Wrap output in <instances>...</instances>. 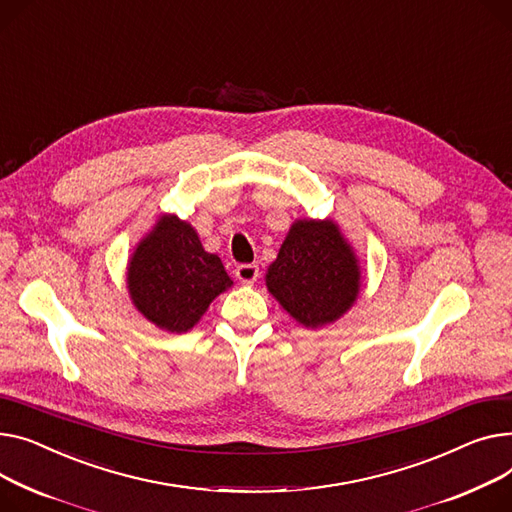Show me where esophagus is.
<instances>
[{
    "label": "esophagus",
    "instance_id": "esophagus-1",
    "mask_svg": "<svg viewBox=\"0 0 512 512\" xmlns=\"http://www.w3.org/2000/svg\"><path fill=\"white\" fill-rule=\"evenodd\" d=\"M236 278L241 280V282H245V284H251V282H255L257 280V276H259V267L255 265V263H241L236 267Z\"/></svg>",
    "mask_w": 512,
    "mask_h": 512
}]
</instances>
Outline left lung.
<instances>
[{
    "instance_id": "obj_1",
    "label": "left lung",
    "mask_w": 512,
    "mask_h": 512,
    "mask_svg": "<svg viewBox=\"0 0 512 512\" xmlns=\"http://www.w3.org/2000/svg\"><path fill=\"white\" fill-rule=\"evenodd\" d=\"M265 280L269 292L298 323L319 327L350 309L358 296L360 271L350 245L331 220H298Z\"/></svg>"
}]
</instances>
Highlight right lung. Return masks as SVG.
<instances>
[{"instance_id": "1", "label": "right lung", "mask_w": 512, "mask_h": 512, "mask_svg": "<svg viewBox=\"0 0 512 512\" xmlns=\"http://www.w3.org/2000/svg\"><path fill=\"white\" fill-rule=\"evenodd\" d=\"M138 311L154 325L183 333L232 280L218 255L203 251L197 232L177 216H162L135 249L127 274Z\"/></svg>"}]
</instances>
